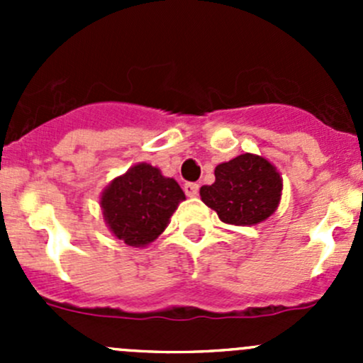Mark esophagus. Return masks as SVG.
Segmentation results:
<instances>
[{"label":"esophagus","instance_id":"obj_1","mask_svg":"<svg viewBox=\"0 0 363 363\" xmlns=\"http://www.w3.org/2000/svg\"><path fill=\"white\" fill-rule=\"evenodd\" d=\"M199 188H200V186L196 184V182H186L184 193L189 196V199H193V196L199 195Z\"/></svg>","mask_w":363,"mask_h":363}]
</instances>
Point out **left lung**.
Listing matches in <instances>:
<instances>
[{"mask_svg":"<svg viewBox=\"0 0 363 363\" xmlns=\"http://www.w3.org/2000/svg\"><path fill=\"white\" fill-rule=\"evenodd\" d=\"M216 181L200 188L202 202L226 225L251 226L265 221L281 202L283 179L270 161L240 155L216 167Z\"/></svg>","mask_w":363,"mask_h":363,"instance_id":"obj_1","label":"left lung"}]
</instances>
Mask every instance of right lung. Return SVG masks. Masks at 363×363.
I'll return each instance as SVG.
<instances>
[{
  "instance_id": "obj_1",
  "label": "right lung",
  "mask_w": 363,
  "mask_h": 363,
  "mask_svg": "<svg viewBox=\"0 0 363 363\" xmlns=\"http://www.w3.org/2000/svg\"><path fill=\"white\" fill-rule=\"evenodd\" d=\"M182 200L186 196L177 181L161 175L156 167L138 163L104 189L100 205L117 239L144 247L163 233Z\"/></svg>"
}]
</instances>
